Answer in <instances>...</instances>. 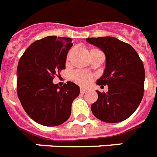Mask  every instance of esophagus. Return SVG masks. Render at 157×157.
Wrapping results in <instances>:
<instances>
[{"label":"esophagus","instance_id":"34e87169","mask_svg":"<svg viewBox=\"0 0 157 157\" xmlns=\"http://www.w3.org/2000/svg\"><path fill=\"white\" fill-rule=\"evenodd\" d=\"M86 91H87V90H86V88H83V87L80 88V92H81L82 94H84V93H86Z\"/></svg>","mask_w":157,"mask_h":157}]
</instances>
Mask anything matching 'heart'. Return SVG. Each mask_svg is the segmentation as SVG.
<instances>
[{"label":"heart","instance_id":"b5f03b06","mask_svg":"<svg viewBox=\"0 0 157 157\" xmlns=\"http://www.w3.org/2000/svg\"><path fill=\"white\" fill-rule=\"evenodd\" d=\"M96 50H99L98 49H95V48H92L90 50V53L94 52V51H96ZM71 51H70L67 54V61L69 60L70 57H71ZM72 78L75 82L78 83L79 85L82 86H86L88 84L90 83L91 80L93 78V75H90V74L87 73L86 71H75L73 74H72Z\"/></svg>","mask_w":157,"mask_h":157}]
</instances>
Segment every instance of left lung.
Returning a JSON list of instances; mask_svg holds the SVG:
<instances>
[{
    "label": "left lung",
    "instance_id": "8db88e82",
    "mask_svg": "<svg viewBox=\"0 0 157 157\" xmlns=\"http://www.w3.org/2000/svg\"><path fill=\"white\" fill-rule=\"evenodd\" d=\"M106 56L103 75L98 85H107V93H98L91 105L94 116L106 123H119L130 117L144 96L145 72L143 62L134 48L113 37L86 38Z\"/></svg>",
    "mask_w": 157,
    "mask_h": 157
}]
</instances>
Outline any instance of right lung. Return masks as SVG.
I'll return each instance as SVG.
<instances>
[{"instance_id":"add662e5","label":"right lung","mask_w":157,"mask_h":157,"mask_svg":"<svg viewBox=\"0 0 157 157\" xmlns=\"http://www.w3.org/2000/svg\"><path fill=\"white\" fill-rule=\"evenodd\" d=\"M69 37L48 36L32 43L25 51L17 69L18 98L28 116L37 124L54 127L66 122L79 86L67 82L53 83L66 68L67 55L73 46Z\"/></svg>"}]
</instances>
